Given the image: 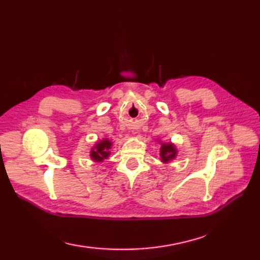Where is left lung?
<instances>
[{
  "instance_id": "left-lung-1",
  "label": "left lung",
  "mask_w": 260,
  "mask_h": 260,
  "mask_svg": "<svg viewBox=\"0 0 260 260\" xmlns=\"http://www.w3.org/2000/svg\"><path fill=\"white\" fill-rule=\"evenodd\" d=\"M160 155H161V160L166 163L170 160L174 159L176 155V150L174 148V145L172 143H162Z\"/></svg>"
}]
</instances>
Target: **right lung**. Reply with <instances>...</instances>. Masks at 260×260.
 I'll return each instance as SVG.
<instances>
[{
	"label": "right lung",
	"instance_id": "add662e5",
	"mask_svg": "<svg viewBox=\"0 0 260 260\" xmlns=\"http://www.w3.org/2000/svg\"><path fill=\"white\" fill-rule=\"evenodd\" d=\"M111 141L108 140V139H105V140L98 142L90 152L91 159L96 162H101L107 159L110 154L109 150L111 148Z\"/></svg>",
	"mask_w": 260,
	"mask_h": 260
}]
</instances>
